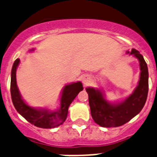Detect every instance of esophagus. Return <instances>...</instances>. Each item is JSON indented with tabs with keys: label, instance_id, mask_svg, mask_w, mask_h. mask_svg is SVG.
Masks as SVG:
<instances>
[{
	"label": "esophagus",
	"instance_id": "34e87169",
	"mask_svg": "<svg viewBox=\"0 0 157 157\" xmlns=\"http://www.w3.org/2000/svg\"><path fill=\"white\" fill-rule=\"evenodd\" d=\"M90 78L88 76H84L82 78V82L84 84V86H88L90 84Z\"/></svg>",
	"mask_w": 157,
	"mask_h": 157
}]
</instances>
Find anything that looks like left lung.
<instances>
[{"instance_id":"obj_1","label":"left lung","mask_w":157,"mask_h":157,"mask_svg":"<svg viewBox=\"0 0 157 157\" xmlns=\"http://www.w3.org/2000/svg\"><path fill=\"white\" fill-rule=\"evenodd\" d=\"M139 60L140 65V78L139 85L133 93L121 103L111 104L105 100L100 90L86 88L89 95V103L93 119L99 125L104 128L118 127L124 124L142 110L146 103L149 90L148 67L142 54L136 49L127 51Z\"/></svg>"}]
</instances>
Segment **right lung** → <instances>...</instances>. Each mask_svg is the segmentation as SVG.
Returning <instances> with one entry per match:
<instances>
[{
	"mask_svg": "<svg viewBox=\"0 0 157 157\" xmlns=\"http://www.w3.org/2000/svg\"><path fill=\"white\" fill-rule=\"evenodd\" d=\"M33 49L32 50H33ZM20 60L16 59L13 64L11 77V96L14 107L25 120L32 124L42 128H52L61 125L67 116L68 107L80 91L83 90L80 82L64 86L61 97V107L56 111L46 109H35L29 107L21 99L16 84V69Z\"/></svg>",
	"mask_w": 157,
	"mask_h": 157,
	"instance_id": "right-lung-1",
	"label": "right lung"
}]
</instances>
